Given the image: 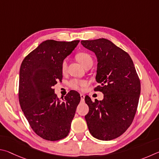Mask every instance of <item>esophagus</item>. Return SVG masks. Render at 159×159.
<instances>
[{"instance_id": "obj_1", "label": "esophagus", "mask_w": 159, "mask_h": 159, "mask_svg": "<svg viewBox=\"0 0 159 159\" xmlns=\"http://www.w3.org/2000/svg\"><path fill=\"white\" fill-rule=\"evenodd\" d=\"M84 97H85V96L84 95V94H80V98H81V101H84Z\"/></svg>"}]
</instances>
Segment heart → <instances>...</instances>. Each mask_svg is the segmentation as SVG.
Returning <instances> with one entry per match:
<instances>
[{
  "label": "heart",
  "mask_w": 159,
  "mask_h": 159,
  "mask_svg": "<svg viewBox=\"0 0 159 159\" xmlns=\"http://www.w3.org/2000/svg\"><path fill=\"white\" fill-rule=\"evenodd\" d=\"M76 59L79 61V62L82 64V66H84L86 68L89 65L92 66L93 64V58L91 57L89 54H88L87 52H79L76 54ZM67 61L64 60L62 64H61V70H62L63 73H65L67 70ZM70 87L73 89L76 90H82L83 88L85 87L88 84L87 81L83 80H72V81L70 82Z\"/></svg>",
  "instance_id": "1"
}]
</instances>
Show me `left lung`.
I'll return each mask as SVG.
<instances>
[{"instance_id":"1","label":"left lung","mask_w":159,"mask_h":159,"mask_svg":"<svg viewBox=\"0 0 159 159\" xmlns=\"http://www.w3.org/2000/svg\"><path fill=\"white\" fill-rule=\"evenodd\" d=\"M98 60L94 89L104 94L103 100L91 101L86 96L89 110L85 119L89 132L101 140L119 137L132 124L140 94V81L127 52L105 38L82 40Z\"/></svg>"}]
</instances>
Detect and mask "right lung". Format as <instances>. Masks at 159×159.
<instances>
[{
  "instance_id": "obj_1",
  "label": "right lung",
  "mask_w": 159,
  "mask_h": 159,
  "mask_svg": "<svg viewBox=\"0 0 159 159\" xmlns=\"http://www.w3.org/2000/svg\"><path fill=\"white\" fill-rule=\"evenodd\" d=\"M79 42L45 40L21 63L19 104L33 131L44 140H59L70 132L80 95L70 91L61 100L53 87L62 80L61 64Z\"/></svg>"
}]
</instances>
